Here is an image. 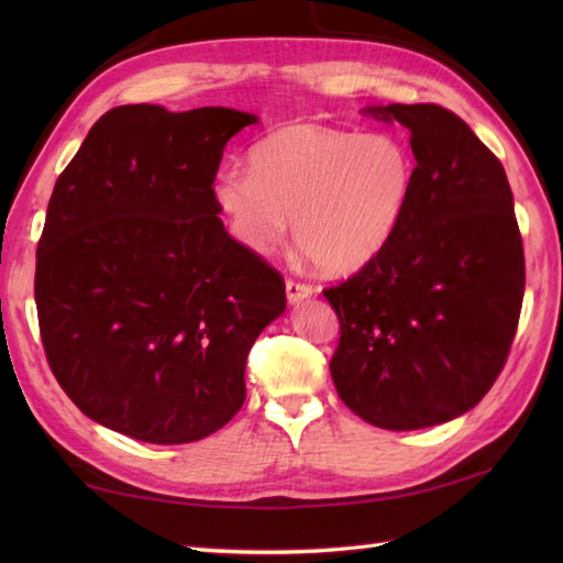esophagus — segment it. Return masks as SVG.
Here are the masks:
<instances>
[{"label":"esophagus","mask_w":563,"mask_h":563,"mask_svg":"<svg viewBox=\"0 0 563 563\" xmlns=\"http://www.w3.org/2000/svg\"><path fill=\"white\" fill-rule=\"evenodd\" d=\"M285 295H288L290 305H300L302 300H307V297H312V288H309V285H305V283L288 280V283H285Z\"/></svg>","instance_id":"obj_1"}]
</instances>
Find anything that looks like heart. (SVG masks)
<instances>
[{
    "mask_svg": "<svg viewBox=\"0 0 563 563\" xmlns=\"http://www.w3.org/2000/svg\"><path fill=\"white\" fill-rule=\"evenodd\" d=\"M413 184V154L399 137L290 123L256 142L251 172L214 174L210 196L244 249L268 254L292 222L302 254L319 271L345 275L391 242Z\"/></svg>",
    "mask_w": 563,
    "mask_h": 563,
    "instance_id": "1",
    "label": "heart"
}]
</instances>
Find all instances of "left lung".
I'll use <instances>...</instances> for the list:
<instances>
[{"label": "left lung", "mask_w": 563, "mask_h": 563, "mask_svg": "<svg viewBox=\"0 0 563 563\" xmlns=\"http://www.w3.org/2000/svg\"><path fill=\"white\" fill-rule=\"evenodd\" d=\"M411 133L416 184L399 230L353 278L324 290L341 341V401L387 430L474 409L506 363L525 295V256L504 166L435 103L363 109Z\"/></svg>", "instance_id": "8db88e82"}]
</instances>
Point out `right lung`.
Masks as SVG:
<instances>
[{
  "label": "right lung",
  "mask_w": 563,
  "mask_h": 563,
  "mask_svg": "<svg viewBox=\"0 0 563 563\" xmlns=\"http://www.w3.org/2000/svg\"><path fill=\"white\" fill-rule=\"evenodd\" d=\"M254 123L224 106H118L57 178L35 256L43 349L79 411L115 433L184 445L242 409L285 283L227 234L210 186Z\"/></svg>",
  "instance_id": "1"
}]
</instances>
